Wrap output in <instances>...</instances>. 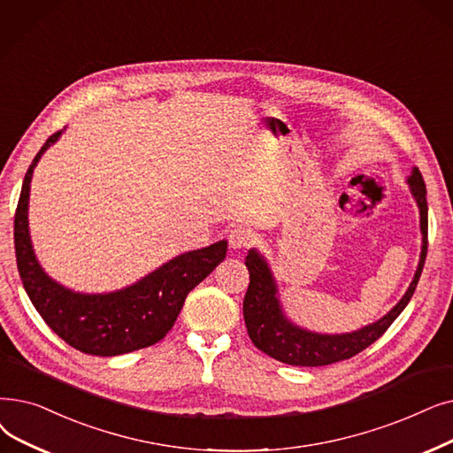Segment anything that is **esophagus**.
Wrapping results in <instances>:
<instances>
[{
  "label": "esophagus",
  "mask_w": 453,
  "mask_h": 453,
  "mask_svg": "<svg viewBox=\"0 0 453 453\" xmlns=\"http://www.w3.org/2000/svg\"><path fill=\"white\" fill-rule=\"evenodd\" d=\"M253 242V233L246 226H234L229 231V246L234 250L248 248Z\"/></svg>",
  "instance_id": "34e87169"
}]
</instances>
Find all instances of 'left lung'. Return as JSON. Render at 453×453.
Masks as SVG:
<instances>
[{
    "mask_svg": "<svg viewBox=\"0 0 453 453\" xmlns=\"http://www.w3.org/2000/svg\"><path fill=\"white\" fill-rule=\"evenodd\" d=\"M409 185L420 207L422 255L415 280L409 285L405 296L398 302V305L376 324L346 333V335H319V333L300 329L285 319L278 300V288H275L265 259L255 250H250L244 263L250 272V285L244 296V322L248 335L255 346L265 351L266 356L287 365L324 366L357 356L383 335L405 309L412 294H415L427 255V200L426 183L418 168L412 170Z\"/></svg>",
    "mask_w": 453,
    "mask_h": 453,
    "instance_id": "8db88e82",
    "label": "left lung"
}]
</instances>
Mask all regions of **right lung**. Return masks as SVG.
Segmentation results:
<instances>
[{
	"instance_id": "right-lung-1",
	"label": "right lung",
	"mask_w": 453,
	"mask_h": 453,
	"mask_svg": "<svg viewBox=\"0 0 453 453\" xmlns=\"http://www.w3.org/2000/svg\"><path fill=\"white\" fill-rule=\"evenodd\" d=\"M58 134L53 133L35 155L14 214L16 265L27 296L58 337L88 356L112 357L153 346L178 320L187 294L226 259L227 242L183 253L139 283L111 294H77L51 281L33 253L27 203L33 168Z\"/></svg>"
}]
</instances>
